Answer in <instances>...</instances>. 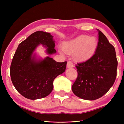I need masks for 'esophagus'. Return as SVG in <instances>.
<instances>
[{"label": "esophagus", "mask_w": 124, "mask_h": 124, "mask_svg": "<svg viewBox=\"0 0 124 124\" xmlns=\"http://www.w3.org/2000/svg\"><path fill=\"white\" fill-rule=\"evenodd\" d=\"M67 67H68V68H72V67L74 66V64H73V62L72 61H68L67 62Z\"/></svg>", "instance_id": "34e87169"}]
</instances>
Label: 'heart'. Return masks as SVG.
<instances>
[{"label": "heart", "mask_w": 124, "mask_h": 124, "mask_svg": "<svg viewBox=\"0 0 124 124\" xmlns=\"http://www.w3.org/2000/svg\"><path fill=\"white\" fill-rule=\"evenodd\" d=\"M96 46L97 40L95 37L82 35L65 43L63 50L68 54L75 52L77 58L84 60L89 58L93 54Z\"/></svg>", "instance_id": "heart-1"}]
</instances>
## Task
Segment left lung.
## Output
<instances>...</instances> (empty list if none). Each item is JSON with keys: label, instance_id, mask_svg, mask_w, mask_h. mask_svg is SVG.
<instances>
[{"label": "left lung", "instance_id": "left-lung-1", "mask_svg": "<svg viewBox=\"0 0 124 124\" xmlns=\"http://www.w3.org/2000/svg\"><path fill=\"white\" fill-rule=\"evenodd\" d=\"M95 53L89 59L75 66L78 77L72 85L75 96L86 100H95L106 94L116 77L117 61L115 48L98 30Z\"/></svg>", "mask_w": 124, "mask_h": 124}]
</instances>
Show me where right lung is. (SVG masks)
Wrapping results in <instances>:
<instances>
[{
    "label": "right lung",
    "instance_id": "add662e5",
    "mask_svg": "<svg viewBox=\"0 0 124 124\" xmlns=\"http://www.w3.org/2000/svg\"><path fill=\"white\" fill-rule=\"evenodd\" d=\"M47 48V54L56 52L53 36L49 33L37 31L18 46L10 66L12 83L17 91L24 97L37 100L46 97L54 88L53 81L64 72L67 62H57L47 57L35 60L33 52L40 44Z\"/></svg>",
    "mask_w": 124,
    "mask_h": 124
}]
</instances>
